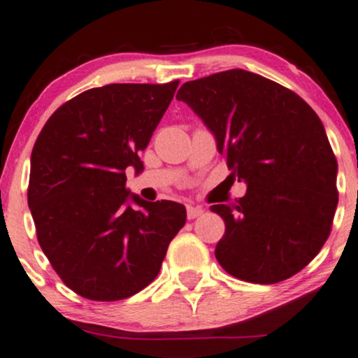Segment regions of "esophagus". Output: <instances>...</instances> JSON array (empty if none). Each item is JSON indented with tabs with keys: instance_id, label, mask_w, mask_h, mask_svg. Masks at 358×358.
Here are the masks:
<instances>
[{
	"instance_id": "1",
	"label": "esophagus",
	"mask_w": 358,
	"mask_h": 358,
	"mask_svg": "<svg viewBox=\"0 0 358 358\" xmlns=\"http://www.w3.org/2000/svg\"><path fill=\"white\" fill-rule=\"evenodd\" d=\"M205 213V210L201 208V206H187V217L188 220H195V218L201 217V215Z\"/></svg>"
}]
</instances>
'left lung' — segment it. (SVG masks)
<instances>
[{
  "mask_svg": "<svg viewBox=\"0 0 358 358\" xmlns=\"http://www.w3.org/2000/svg\"><path fill=\"white\" fill-rule=\"evenodd\" d=\"M176 98L248 187L236 203L210 206L225 222L218 264L250 283L294 277L324 247L338 203L337 158L320 118L292 90L245 70L187 81Z\"/></svg>",
  "mask_w": 358,
  "mask_h": 358,
  "instance_id": "obj_1",
  "label": "left lung"
}]
</instances>
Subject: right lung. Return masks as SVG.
Instances as JSON below:
<instances>
[{
	"label": "right lung",
	"mask_w": 358,
	"mask_h": 358,
	"mask_svg": "<svg viewBox=\"0 0 358 358\" xmlns=\"http://www.w3.org/2000/svg\"><path fill=\"white\" fill-rule=\"evenodd\" d=\"M178 83L86 90L36 138L28 205L38 243L64 285L85 299L115 302L143 290L187 222L183 205L145 201L124 187L128 166L143 170L140 152Z\"/></svg>",
	"instance_id": "right-lung-1"
}]
</instances>
